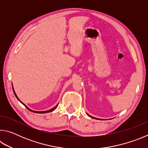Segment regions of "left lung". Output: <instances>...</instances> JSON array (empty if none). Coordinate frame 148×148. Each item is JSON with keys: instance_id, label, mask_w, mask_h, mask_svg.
<instances>
[{"instance_id": "obj_1", "label": "left lung", "mask_w": 148, "mask_h": 148, "mask_svg": "<svg viewBox=\"0 0 148 148\" xmlns=\"http://www.w3.org/2000/svg\"><path fill=\"white\" fill-rule=\"evenodd\" d=\"M89 117H92V118H94V119H96V118H95V117H92V116H89Z\"/></svg>"}]
</instances>
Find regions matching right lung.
<instances>
[{
	"instance_id": "add662e5",
	"label": "right lung",
	"mask_w": 148,
	"mask_h": 148,
	"mask_svg": "<svg viewBox=\"0 0 148 148\" xmlns=\"http://www.w3.org/2000/svg\"><path fill=\"white\" fill-rule=\"evenodd\" d=\"M13 91H14V95H15V96L16 97V98L18 99V101L21 102V103H22L25 106L27 109H28L29 110H30V111H31V112H35V113H38V114H44V113H47V112H52V111H53V110L56 108L57 107V106H58V104H57L56 106L55 107H53V108H51V109H50V110H46V111H42V112H38V111H34V110H31L30 108H29L28 107H27L25 104H24L23 102H22L21 101H20V100L19 99V98L18 97H17V95L16 94V92H15V91H14V88H13Z\"/></svg>"
}]
</instances>
